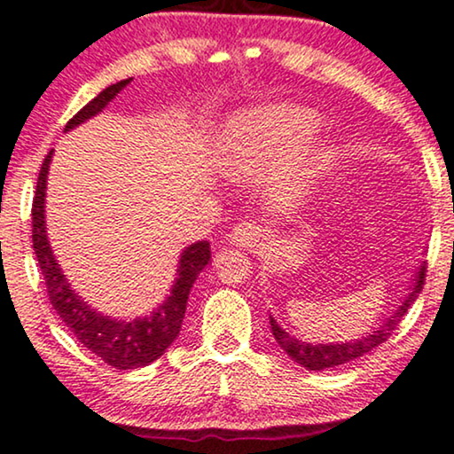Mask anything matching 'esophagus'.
I'll list each match as a JSON object with an SVG mask.
<instances>
[{"label": "esophagus", "mask_w": 454, "mask_h": 454, "mask_svg": "<svg viewBox=\"0 0 454 454\" xmlns=\"http://www.w3.org/2000/svg\"><path fill=\"white\" fill-rule=\"evenodd\" d=\"M261 238H262L261 227L254 225V223H250V221L239 223V225L231 231V236H229L231 244L239 246V248H253V246L261 242Z\"/></svg>", "instance_id": "1"}]
</instances>
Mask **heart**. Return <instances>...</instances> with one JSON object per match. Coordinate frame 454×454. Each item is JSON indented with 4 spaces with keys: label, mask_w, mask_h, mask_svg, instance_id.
<instances>
[{
    "label": "heart",
    "mask_w": 454,
    "mask_h": 454,
    "mask_svg": "<svg viewBox=\"0 0 454 454\" xmlns=\"http://www.w3.org/2000/svg\"><path fill=\"white\" fill-rule=\"evenodd\" d=\"M320 130V115L301 105H270L244 111L227 121L218 137L215 160L229 178L259 181L279 161L303 149ZM330 164L326 145H309L273 178L271 195L290 206Z\"/></svg>",
    "instance_id": "b5f03b06"
}]
</instances>
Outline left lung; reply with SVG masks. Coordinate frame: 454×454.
Wrapping results in <instances>:
<instances>
[{"label":"left lung","mask_w":454,"mask_h":454,"mask_svg":"<svg viewBox=\"0 0 454 454\" xmlns=\"http://www.w3.org/2000/svg\"><path fill=\"white\" fill-rule=\"evenodd\" d=\"M423 284H425V267L421 265L415 276V282H412V286L408 288V294H404V301H402V303L395 307L394 311H391L389 317H385L383 326L372 330V334H366V337H362V339L349 340V343H326V345L305 343V340L290 337L286 330L279 328V324L270 316L271 333H273V337H276L278 345L282 347V349L288 354V357H293L296 364L305 366L307 371H328V368H334V366H340V364L357 360V357H362L364 354H368V351H372L374 347L385 343V340L391 337V333H394L395 326L402 322V317H404L408 307L417 301L419 293L423 290Z\"/></svg>","instance_id":"1"}]
</instances>
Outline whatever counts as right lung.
<instances>
[{
    "instance_id": "add662e5",
    "label": "right lung",
    "mask_w": 454,
    "mask_h": 454,
    "mask_svg": "<svg viewBox=\"0 0 454 454\" xmlns=\"http://www.w3.org/2000/svg\"><path fill=\"white\" fill-rule=\"evenodd\" d=\"M130 83V80H121L114 86L105 88L98 97H94L90 103L67 121L65 132L73 130L75 126L83 124L90 117L98 115L107 105ZM50 151L43 160L42 170L37 176L35 198H33V250H35L39 270L46 279L48 299L52 303L54 311L59 313L65 326L75 334L83 347L103 357L109 366L117 371H132V368L149 366L155 362L164 351L175 343V339L181 333V324L187 309V299L192 293L195 279L208 265L210 261V244L195 242L183 250L181 261H178L176 279L170 294L166 301L155 309L151 316L137 317V320H117V317L105 316L97 309H92L86 301L82 299L71 284L63 276V270L56 262L52 248H50L46 236V183L50 161H52Z\"/></svg>"
}]
</instances>
